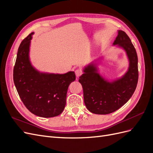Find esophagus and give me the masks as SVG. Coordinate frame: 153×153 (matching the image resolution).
Segmentation results:
<instances>
[{
  "mask_svg": "<svg viewBox=\"0 0 153 153\" xmlns=\"http://www.w3.org/2000/svg\"><path fill=\"white\" fill-rule=\"evenodd\" d=\"M75 75H76V76L78 78L80 76L82 75V71L81 69H77L75 70Z\"/></svg>",
  "mask_w": 153,
  "mask_h": 153,
  "instance_id": "34e87169",
  "label": "esophagus"
}]
</instances>
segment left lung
<instances>
[{"instance_id": "left-lung-1", "label": "left lung", "mask_w": 153, "mask_h": 153, "mask_svg": "<svg viewBox=\"0 0 153 153\" xmlns=\"http://www.w3.org/2000/svg\"><path fill=\"white\" fill-rule=\"evenodd\" d=\"M114 45L126 51L129 61L126 74L120 79L109 82L101 77L92 64L85 68L84 73L78 80L84 91L85 105L93 114H108L116 111L130 99L137 85L138 57L131 39L126 32L118 30Z\"/></svg>"}]
</instances>
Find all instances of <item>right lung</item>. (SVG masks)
<instances>
[{
	"label": "right lung",
	"mask_w": 153,
	"mask_h": 153,
	"mask_svg": "<svg viewBox=\"0 0 153 153\" xmlns=\"http://www.w3.org/2000/svg\"><path fill=\"white\" fill-rule=\"evenodd\" d=\"M32 34L18 48L13 69L14 83L23 103L31 113L41 117L57 116L65 108L68 87L75 80V74L43 73L35 69L29 57Z\"/></svg>",
	"instance_id": "1"
}]
</instances>
